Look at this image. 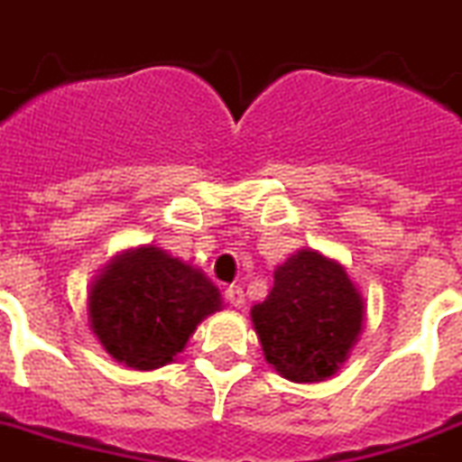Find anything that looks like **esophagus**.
I'll return each instance as SVG.
<instances>
[{"label":"esophagus","mask_w":462,"mask_h":462,"mask_svg":"<svg viewBox=\"0 0 462 462\" xmlns=\"http://www.w3.org/2000/svg\"><path fill=\"white\" fill-rule=\"evenodd\" d=\"M226 298H227V302H230L232 307H236V309L244 307V302H246V298H244L242 286H235V283L226 288Z\"/></svg>","instance_id":"obj_1"}]
</instances>
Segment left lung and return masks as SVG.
<instances>
[{
    "label": "left lung",
    "mask_w": 462,
    "mask_h": 462,
    "mask_svg": "<svg viewBox=\"0 0 462 462\" xmlns=\"http://www.w3.org/2000/svg\"><path fill=\"white\" fill-rule=\"evenodd\" d=\"M363 316V300L342 264L311 248L281 264L270 295L251 309L267 363L298 383L335 374L358 339Z\"/></svg>",
    "instance_id": "left-lung-1"
}]
</instances>
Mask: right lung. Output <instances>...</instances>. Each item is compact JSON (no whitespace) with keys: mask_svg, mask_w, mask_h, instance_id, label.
Wrapping results in <instances>:
<instances>
[{"mask_svg":"<svg viewBox=\"0 0 462 462\" xmlns=\"http://www.w3.org/2000/svg\"><path fill=\"white\" fill-rule=\"evenodd\" d=\"M223 307L199 270L153 246L114 260L88 298L92 332L118 363L155 370L171 363L204 316Z\"/></svg>","mask_w":462,"mask_h":462,"instance_id":"obj_1","label":"right lung"}]
</instances>
